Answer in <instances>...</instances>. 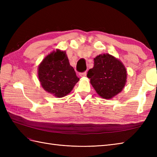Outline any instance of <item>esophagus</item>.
Masks as SVG:
<instances>
[{
	"mask_svg": "<svg viewBox=\"0 0 157 157\" xmlns=\"http://www.w3.org/2000/svg\"><path fill=\"white\" fill-rule=\"evenodd\" d=\"M86 74H87V73H86V71H84L82 73H79V75L80 77H85V76H86Z\"/></svg>",
	"mask_w": 157,
	"mask_h": 157,
	"instance_id": "34e87169",
	"label": "esophagus"
}]
</instances>
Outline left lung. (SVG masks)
Returning a JSON list of instances; mask_svg holds the SVG:
<instances>
[{"mask_svg": "<svg viewBox=\"0 0 157 157\" xmlns=\"http://www.w3.org/2000/svg\"><path fill=\"white\" fill-rule=\"evenodd\" d=\"M87 77L101 97L111 99L124 88L127 71L121 61L107 53L96 56L94 67L89 69Z\"/></svg>", "mask_w": 157, "mask_h": 157, "instance_id": "left-lung-1", "label": "left lung"}]
</instances>
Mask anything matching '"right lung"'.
Masks as SVG:
<instances>
[{"label":"right lung","instance_id":"1","mask_svg":"<svg viewBox=\"0 0 157 157\" xmlns=\"http://www.w3.org/2000/svg\"><path fill=\"white\" fill-rule=\"evenodd\" d=\"M38 74L44 90L57 98L69 94L79 79L70 65L65 51L59 49L42 60L38 66Z\"/></svg>","mask_w":157,"mask_h":157}]
</instances>
